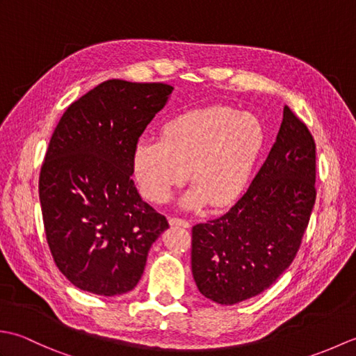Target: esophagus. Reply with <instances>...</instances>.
Masks as SVG:
<instances>
[{
	"mask_svg": "<svg viewBox=\"0 0 356 356\" xmlns=\"http://www.w3.org/2000/svg\"><path fill=\"white\" fill-rule=\"evenodd\" d=\"M170 225L171 226H182V228H190V222H186L185 218H179V217H170Z\"/></svg>",
	"mask_w": 356,
	"mask_h": 356,
	"instance_id": "esophagus-1",
	"label": "esophagus"
}]
</instances>
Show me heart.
Returning <instances> with one entry per match:
<instances>
[{"label":"heart","instance_id":"1","mask_svg":"<svg viewBox=\"0 0 356 356\" xmlns=\"http://www.w3.org/2000/svg\"><path fill=\"white\" fill-rule=\"evenodd\" d=\"M264 145V127L251 113L231 107L199 108L171 119L161 139L134 148L133 170L145 197L170 200L190 171L194 184L180 205L199 209L208 202L225 207L245 190Z\"/></svg>","mask_w":356,"mask_h":356}]
</instances>
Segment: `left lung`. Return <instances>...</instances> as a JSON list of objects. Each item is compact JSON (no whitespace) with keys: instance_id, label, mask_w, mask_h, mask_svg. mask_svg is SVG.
Wrapping results in <instances>:
<instances>
[{"instance_id":"8db88e82","label":"left lung","mask_w":356,"mask_h":356,"mask_svg":"<svg viewBox=\"0 0 356 356\" xmlns=\"http://www.w3.org/2000/svg\"><path fill=\"white\" fill-rule=\"evenodd\" d=\"M315 140L284 107L266 161L228 213L193 228L191 268L202 295L236 305L291 266L315 205Z\"/></svg>"}]
</instances>
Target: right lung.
<instances>
[{
  "instance_id": "add662e5",
  "label": "right lung",
  "mask_w": 356,
  "mask_h": 356,
  "mask_svg": "<svg viewBox=\"0 0 356 356\" xmlns=\"http://www.w3.org/2000/svg\"><path fill=\"white\" fill-rule=\"evenodd\" d=\"M172 87L110 79L65 110L40 174L45 237L72 284L104 297L133 291L168 228L131 179L140 134Z\"/></svg>"
}]
</instances>
